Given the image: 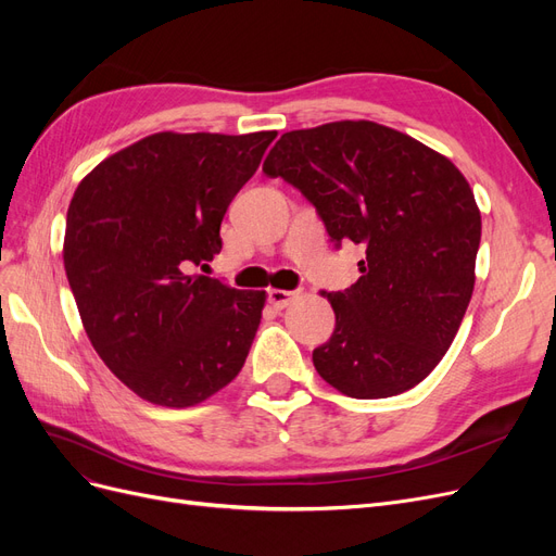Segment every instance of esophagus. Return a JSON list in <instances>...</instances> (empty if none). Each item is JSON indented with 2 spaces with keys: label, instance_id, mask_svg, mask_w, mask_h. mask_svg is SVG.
I'll return each mask as SVG.
<instances>
[{
  "label": "esophagus",
  "instance_id": "esophagus-1",
  "mask_svg": "<svg viewBox=\"0 0 556 556\" xmlns=\"http://www.w3.org/2000/svg\"><path fill=\"white\" fill-rule=\"evenodd\" d=\"M296 296L299 292H292V290H268V304L276 308H285L290 306Z\"/></svg>",
  "mask_w": 556,
  "mask_h": 556
}]
</instances>
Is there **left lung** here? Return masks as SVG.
<instances>
[{
	"mask_svg": "<svg viewBox=\"0 0 556 556\" xmlns=\"http://www.w3.org/2000/svg\"><path fill=\"white\" fill-rule=\"evenodd\" d=\"M262 172L304 194L336 248L364 245L359 280L329 294L331 339L313 364L352 399L422 382L443 359L476 285L480 211L462 172L368 121L282 134Z\"/></svg>",
	"mask_w": 556,
	"mask_h": 556,
	"instance_id": "left-lung-1",
	"label": "left lung"
}]
</instances>
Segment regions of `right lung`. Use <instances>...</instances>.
I'll use <instances>...</instances> for the list:
<instances>
[{
	"instance_id": "1",
	"label": "right lung",
	"mask_w": 556,
	"mask_h": 556,
	"mask_svg": "<svg viewBox=\"0 0 556 556\" xmlns=\"http://www.w3.org/2000/svg\"><path fill=\"white\" fill-rule=\"evenodd\" d=\"M276 131H160L106 157L66 211L64 271L97 355L134 394L188 408L245 364L266 294L192 274Z\"/></svg>"
}]
</instances>
